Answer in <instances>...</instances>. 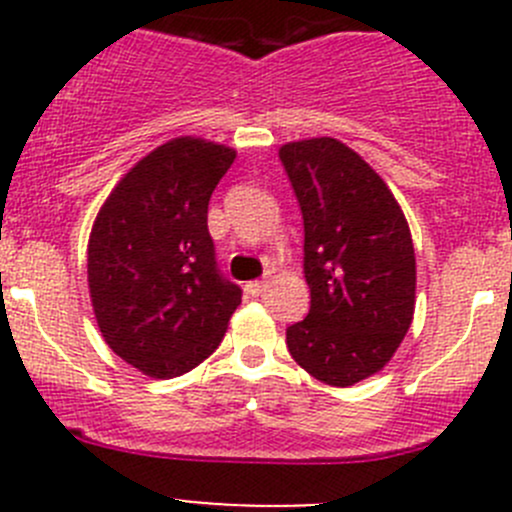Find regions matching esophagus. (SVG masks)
Returning a JSON list of instances; mask_svg holds the SVG:
<instances>
[{"mask_svg": "<svg viewBox=\"0 0 512 512\" xmlns=\"http://www.w3.org/2000/svg\"><path fill=\"white\" fill-rule=\"evenodd\" d=\"M267 287V280H255V282H247V292L252 294V297H260L262 292H265Z\"/></svg>", "mask_w": 512, "mask_h": 512, "instance_id": "34e87169", "label": "esophagus"}]
</instances>
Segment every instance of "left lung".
<instances>
[{
  "instance_id": "left-lung-1",
  "label": "left lung",
  "mask_w": 512,
  "mask_h": 512,
  "mask_svg": "<svg viewBox=\"0 0 512 512\" xmlns=\"http://www.w3.org/2000/svg\"><path fill=\"white\" fill-rule=\"evenodd\" d=\"M280 160L304 220L309 314L287 327L292 359L329 386L384 369L414 319L409 223L384 180L337 138L287 143Z\"/></svg>"
}]
</instances>
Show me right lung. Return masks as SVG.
I'll return each instance as SVG.
<instances>
[{"instance_id":"add662e5","label":"right lung","mask_w":512,"mask_h":512,"mask_svg":"<svg viewBox=\"0 0 512 512\" xmlns=\"http://www.w3.org/2000/svg\"><path fill=\"white\" fill-rule=\"evenodd\" d=\"M232 148L175 138L113 188L89 240V289L103 339L153 379L195 369L223 342L242 289L223 277L208 232Z\"/></svg>"}]
</instances>
